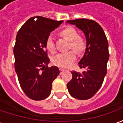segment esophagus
Here are the masks:
<instances>
[{"instance_id":"34e87169","label":"esophagus","mask_w":123,"mask_h":123,"mask_svg":"<svg viewBox=\"0 0 123 123\" xmlns=\"http://www.w3.org/2000/svg\"><path fill=\"white\" fill-rule=\"evenodd\" d=\"M59 71H60V74H62L64 71V69L63 68H59Z\"/></svg>"}]
</instances>
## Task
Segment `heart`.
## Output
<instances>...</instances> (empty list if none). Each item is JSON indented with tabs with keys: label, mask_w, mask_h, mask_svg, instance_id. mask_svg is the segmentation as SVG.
<instances>
[{
	"label": "heart",
	"mask_w": 123,
	"mask_h": 123,
	"mask_svg": "<svg viewBox=\"0 0 123 123\" xmlns=\"http://www.w3.org/2000/svg\"><path fill=\"white\" fill-rule=\"evenodd\" d=\"M60 36L66 38L70 42V49L77 52V53H82L86 49V41L81 37L79 36L77 31L72 26H67L60 31ZM46 48L50 53H54L55 47L52 37H48L46 41ZM76 53L74 51H69L64 53H59L54 56L51 62L55 66L59 68H68L76 60Z\"/></svg>",
	"instance_id": "obj_1"
}]
</instances>
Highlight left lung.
<instances>
[{"instance_id":"8db88e82","label":"left lung","mask_w":123,"mask_h":123,"mask_svg":"<svg viewBox=\"0 0 123 123\" xmlns=\"http://www.w3.org/2000/svg\"><path fill=\"white\" fill-rule=\"evenodd\" d=\"M75 25L84 33L86 49L83 58L79 62L82 73L72 71L73 78L68 83L70 94L79 100L92 97L101 87L107 73L109 59L108 42L102 27L97 22L88 19H77L66 22Z\"/></svg>"}]
</instances>
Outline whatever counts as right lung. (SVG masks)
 <instances>
[{"label":"right lung","instance_id":"1","mask_svg":"<svg viewBox=\"0 0 123 123\" xmlns=\"http://www.w3.org/2000/svg\"><path fill=\"white\" fill-rule=\"evenodd\" d=\"M62 22L42 16L32 17L17 33L13 48L15 70L20 87L31 99L40 101L49 97L52 83L59 75L57 66H47L50 59L46 41L50 32Z\"/></svg>","mask_w":123,"mask_h":123}]
</instances>
